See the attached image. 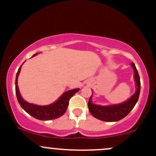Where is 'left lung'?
<instances>
[{
  "label": "left lung",
  "instance_id": "8db88e82",
  "mask_svg": "<svg viewBox=\"0 0 156 156\" xmlns=\"http://www.w3.org/2000/svg\"><path fill=\"white\" fill-rule=\"evenodd\" d=\"M131 66L134 69V79H135L136 85V92L130 97V99L124 103L117 105H107V106H102V105L92 103V95H91L88 102V107L89 112L93 117L102 121L117 122L126 117L130 112V111L133 108L139 100L141 83L139 73L133 62L131 63Z\"/></svg>",
  "mask_w": 156,
  "mask_h": 156
}]
</instances>
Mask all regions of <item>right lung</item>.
Instances as JSON below:
<instances>
[{
    "label": "right lung",
    "mask_w": 156,
    "mask_h": 156,
    "mask_svg": "<svg viewBox=\"0 0 156 156\" xmlns=\"http://www.w3.org/2000/svg\"><path fill=\"white\" fill-rule=\"evenodd\" d=\"M37 54V53L33 55V56H35ZM21 67L22 65L18 69L15 79L16 95H17V101L21 107L28 114L39 120H51V119H55L62 117L67 110L68 105H69V101L71 97H73L76 92H78L79 91V89H75L65 92L55 103H52L51 105H37L29 103L23 100V98L21 97L18 86H17V78H18L19 73L20 72Z\"/></svg>",
    "instance_id": "add662e5"
}]
</instances>
